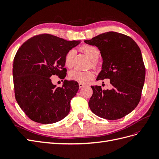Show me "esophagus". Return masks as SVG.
<instances>
[{
  "label": "esophagus",
  "mask_w": 159,
  "mask_h": 159,
  "mask_svg": "<svg viewBox=\"0 0 159 159\" xmlns=\"http://www.w3.org/2000/svg\"><path fill=\"white\" fill-rule=\"evenodd\" d=\"M84 86H85V85L84 84H81V83H80V84H79V87H80V89L82 88L83 87H84Z\"/></svg>",
  "instance_id": "1"
}]
</instances>
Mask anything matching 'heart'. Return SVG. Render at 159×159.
Instances as JSON below:
<instances>
[{
  "instance_id": "obj_1",
  "label": "heart",
  "mask_w": 159,
  "mask_h": 159,
  "mask_svg": "<svg viewBox=\"0 0 159 159\" xmlns=\"http://www.w3.org/2000/svg\"><path fill=\"white\" fill-rule=\"evenodd\" d=\"M81 50L91 60V64L93 68L97 67L96 60H98L100 56V52L95 46L91 45H84L81 48ZM74 56V51L70 50L65 56V65L68 68H71L73 64V57ZM70 78L78 82L84 84L88 82L93 78V74L91 71H80L78 69H74L70 71L69 74Z\"/></svg>"
}]
</instances>
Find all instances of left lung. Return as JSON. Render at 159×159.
I'll return each instance as SVG.
<instances>
[{
	"label": "left lung",
	"mask_w": 159,
	"mask_h": 159,
	"mask_svg": "<svg viewBox=\"0 0 159 159\" xmlns=\"http://www.w3.org/2000/svg\"><path fill=\"white\" fill-rule=\"evenodd\" d=\"M97 46L103 58L97 80L109 79L111 89L91 86L89 106L94 114L108 120L121 119L133 111L141 98L145 67L139 47L131 37L108 32L84 41Z\"/></svg>",
	"instance_id": "obj_1"
}]
</instances>
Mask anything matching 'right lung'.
<instances>
[{"mask_svg":"<svg viewBox=\"0 0 159 159\" xmlns=\"http://www.w3.org/2000/svg\"><path fill=\"white\" fill-rule=\"evenodd\" d=\"M80 43L42 34L30 38L17 51L12 69L15 98L32 121L54 123L68 115L78 83L65 80L62 87L57 88L50 77L65 78V56Z\"/></svg>","mask_w":159,"mask_h":159,"instance_id":"1","label":"right lung"}]
</instances>
